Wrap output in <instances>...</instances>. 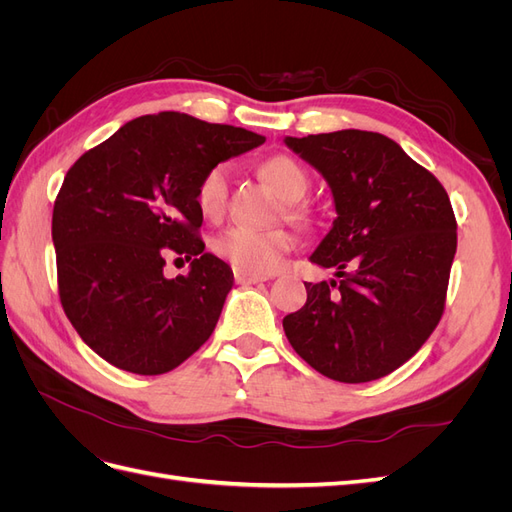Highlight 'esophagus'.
Returning <instances> with one entry per match:
<instances>
[{
	"mask_svg": "<svg viewBox=\"0 0 512 512\" xmlns=\"http://www.w3.org/2000/svg\"><path fill=\"white\" fill-rule=\"evenodd\" d=\"M235 280H237V284H241V286H252V284L267 282L269 277H267V275H258V273H250V271L235 269Z\"/></svg>",
	"mask_w": 512,
	"mask_h": 512,
	"instance_id": "34e87169",
	"label": "esophagus"
}]
</instances>
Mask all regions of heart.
<instances>
[{
    "label": "heart",
    "instance_id": "1",
    "mask_svg": "<svg viewBox=\"0 0 512 512\" xmlns=\"http://www.w3.org/2000/svg\"><path fill=\"white\" fill-rule=\"evenodd\" d=\"M267 181L282 198L299 200L309 188V177L299 162L288 156H275L262 166ZM232 166L228 162L211 166L198 181L196 203L205 218H218L226 209ZM294 247V235L284 228L230 226L213 239V252L232 267L250 273H273L282 267L284 254Z\"/></svg>",
    "mask_w": 512,
    "mask_h": 512
}]
</instances>
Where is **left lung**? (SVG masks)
Instances as JSON below:
<instances>
[{
  "label": "left lung",
  "mask_w": 512,
  "mask_h": 512,
  "mask_svg": "<svg viewBox=\"0 0 512 512\" xmlns=\"http://www.w3.org/2000/svg\"><path fill=\"white\" fill-rule=\"evenodd\" d=\"M329 183L337 218L309 260L337 280L307 284L284 318L290 346L337 382L378 380L404 365L438 327L457 252L442 183L378 132L286 136Z\"/></svg>",
  "instance_id": "left-lung-1"
}]
</instances>
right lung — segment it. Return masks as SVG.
Instances as JSON below:
<instances>
[{
  "label": "right lung",
  "mask_w": 512,
  "mask_h": 512,
  "mask_svg": "<svg viewBox=\"0 0 512 512\" xmlns=\"http://www.w3.org/2000/svg\"><path fill=\"white\" fill-rule=\"evenodd\" d=\"M265 143L256 132L166 111L128 121L74 162L53 209L57 284L83 342L111 365L158 376L211 337L232 269L205 252L198 181ZM191 260L163 277V258Z\"/></svg>",
  "instance_id": "obj_1"
}]
</instances>
